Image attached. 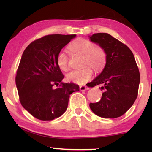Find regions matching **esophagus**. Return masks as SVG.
Returning a JSON list of instances; mask_svg holds the SVG:
<instances>
[{"label":"esophagus","mask_w":152,"mask_h":152,"mask_svg":"<svg viewBox=\"0 0 152 152\" xmlns=\"http://www.w3.org/2000/svg\"><path fill=\"white\" fill-rule=\"evenodd\" d=\"M87 89H88V88L86 86V85H81V86H80V90L81 91H86Z\"/></svg>","instance_id":"esophagus-1"}]
</instances>
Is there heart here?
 <instances>
[{"mask_svg":"<svg viewBox=\"0 0 152 152\" xmlns=\"http://www.w3.org/2000/svg\"><path fill=\"white\" fill-rule=\"evenodd\" d=\"M68 48L72 53L83 56L84 66L91 65L94 70H100L105 65L107 61L105 50L100 45H95L93 41L88 39H77L70 43ZM57 64L62 71L66 72L69 70L68 57L64 51L61 50L58 53ZM90 66H86L81 70L71 71L67 74L66 79L69 82L77 84H85L93 77V70Z\"/></svg>","mask_w":152,"mask_h":152,"instance_id":"b5f03b06","label":"heart"}]
</instances>
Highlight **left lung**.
<instances>
[{
	"label": "left lung",
	"instance_id": "1",
	"mask_svg": "<svg viewBox=\"0 0 152 152\" xmlns=\"http://www.w3.org/2000/svg\"><path fill=\"white\" fill-rule=\"evenodd\" d=\"M90 37L105 50L107 61L102 72L88 83L89 87L102 85V98L90 103L95 115L105 118L120 117L132 107L138 96L140 72L134 54L125 44L107 33Z\"/></svg>",
	"mask_w": 152,
	"mask_h": 152
}]
</instances>
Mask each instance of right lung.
I'll return each instance as SVG.
<instances>
[{
	"label": "right lung",
	"mask_w": 152,
	"mask_h": 152,
	"mask_svg": "<svg viewBox=\"0 0 152 152\" xmlns=\"http://www.w3.org/2000/svg\"><path fill=\"white\" fill-rule=\"evenodd\" d=\"M76 34H50L32 41L25 50L16 72V85L20 102L41 120L59 118L68 107L70 95L78 85L61 82L64 76L57 64L61 49ZM59 86L57 89L53 86Z\"/></svg>",
	"instance_id": "obj_1"
}]
</instances>
